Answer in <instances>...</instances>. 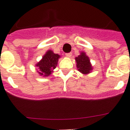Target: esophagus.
Segmentation results:
<instances>
[{
    "label": "esophagus",
    "mask_w": 130,
    "mask_h": 130,
    "mask_svg": "<svg viewBox=\"0 0 130 130\" xmlns=\"http://www.w3.org/2000/svg\"><path fill=\"white\" fill-rule=\"evenodd\" d=\"M65 55H66V56H67V57H71V55H72V53H66V54H65Z\"/></svg>",
    "instance_id": "1"
}]
</instances>
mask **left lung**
I'll list each match as a JSON object with an SVG mask.
<instances>
[{"label": "left lung", "instance_id": "obj_1", "mask_svg": "<svg viewBox=\"0 0 130 130\" xmlns=\"http://www.w3.org/2000/svg\"><path fill=\"white\" fill-rule=\"evenodd\" d=\"M77 62V67L81 73L84 74L90 73L92 70V66L90 63L88 57H87L84 53H82L77 57L75 58Z\"/></svg>", "mask_w": 130, "mask_h": 130}]
</instances>
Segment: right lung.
Instances as JSON below:
<instances>
[{
  "label": "right lung",
  "instance_id": "right-lung-1",
  "mask_svg": "<svg viewBox=\"0 0 130 130\" xmlns=\"http://www.w3.org/2000/svg\"><path fill=\"white\" fill-rule=\"evenodd\" d=\"M59 55L55 54L53 51H48L44 55L42 59L39 63L36 64L38 67L40 75L44 76H48L53 72V70L55 69L58 63V59H59Z\"/></svg>",
  "mask_w": 130,
  "mask_h": 130
}]
</instances>
